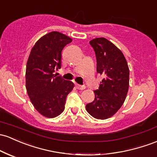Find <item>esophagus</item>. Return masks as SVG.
<instances>
[{
	"instance_id": "34e87169",
	"label": "esophagus",
	"mask_w": 157,
	"mask_h": 157,
	"mask_svg": "<svg viewBox=\"0 0 157 157\" xmlns=\"http://www.w3.org/2000/svg\"><path fill=\"white\" fill-rule=\"evenodd\" d=\"M75 86L77 89H80V90H83L86 89V86L83 85H79V84H75Z\"/></svg>"
}]
</instances>
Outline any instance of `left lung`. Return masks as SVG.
<instances>
[{
	"instance_id": "obj_1",
	"label": "left lung",
	"mask_w": 157,
	"mask_h": 157,
	"mask_svg": "<svg viewBox=\"0 0 157 157\" xmlns=\"http://www.w3.org/2000/svg\"><path fill=\"white\" fill-rule=\"evenodd\" d=\"M95 53L97 72L104 76L99 88L94 90V100L86 109L97 119H106L120 109L129 89L130 71L121 51L105 38L89 42Z\"/></svg>"
}]
</instances>
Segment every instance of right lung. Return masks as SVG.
Segmentation results:
<instances>
[{
  "label": "right lung",
  "mask_w": 157,
  "mask_h": 157,
  "mask_svg": "<svg viewBox=\"0 0 157 157\" xmlns=\"http://www.w3.org/2000/svg\"><path fill=\"white\" fill-rule=\"evenodd\" d=\"M71 42L61 33H49L37 41L27 60V94L35 109L47 118H55L64 111L67 95L75 86L71 81L53 74L61 68L62 51Z\"/></svg>",
  "instance_id": "add662e5"
}]
</instances>
